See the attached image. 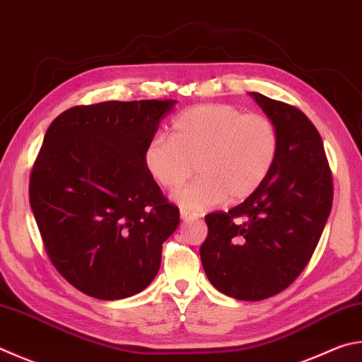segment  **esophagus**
I'll return each mask as SVG.
<instances>
[{
    "label": "esophagus",
    "mask_w": 362,
    "mask_h": 362,
    "mask_svg": "<svg viewBox=\"0 0 362 362\" xmlns=\"http://www.w3.org/2000/svg\"><path fill=\"white\" fill-rule=\"evenodd\" d=\"M180 218L183 221H193V220H198L199 215L192 214V212H187V210H180Z\"/></svg>",
    "instance_id": "34e87169"
}]
</instances>
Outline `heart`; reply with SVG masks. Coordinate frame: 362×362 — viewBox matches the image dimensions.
<instances>
[{
    "mask_svg": "<svg viewBox=\"0 0 362 362\" xmlns=\"http://www.w3.org/2000/svg\"><path fill=\"white\" fill-rule=\"evenodd\" d=\"M279 133L266 115L244 114L229 104H201L173 120L169 136L155 134L144 150L150 175L174 194L182 210L199 214L225 201L252 196L271 174L279 155Z\"/></svg>",
    "mask_w": 362,
    "mask_h": 362,
    "instance_id": "1",
    "label": "heart"
}]
</instances>
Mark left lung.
<instances>
[{"label":"left lung","instance_id":"obj_1","mask_svg":"<svg viewBox=\"0 0 362 362\" xmlns=\"http://www.w3.org/2000/svg\"><path fill=\"white\" fill-rule=\"evenodd\" d=\"M279 133V155L264 183L229 212L206 215L202 267L220 293L262 300L304 271L332 207V177L321 136L304 112L248 93Z\"/></svg>","mask_w":362,"mask_h":362}]
</instances>
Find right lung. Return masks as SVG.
Segmentation results:
<instances>
[{"label": "right lung", "instance_id": "obj_1", "mask_svg": "<svg viewBox=\"0 0 362 362\" xmlns=\"http://www.w3.org/2000/svg\"><path fill=\"white\" fill-rule=\"evenodd\" d=\"M174 100L106 101L58 115L30 179L52 264L78 291L124 299L152 284L180 214L144 163Z\"/></svg>", "mask_w": 362, "mask_h": 362}]
</instances>
